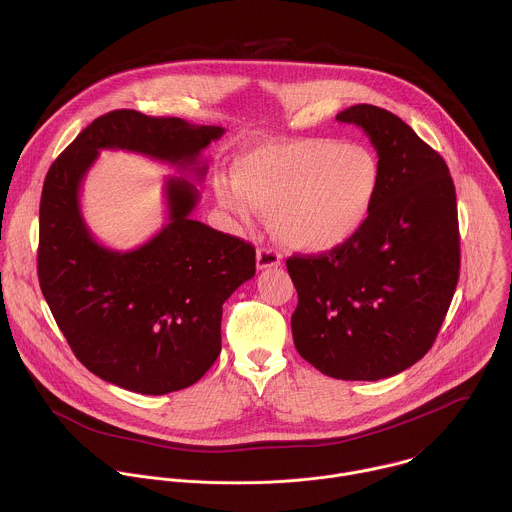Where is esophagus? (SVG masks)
<instances>
[{
	"instance_id": "34e87169",
	"label": "esophagus",
	"mask_w": 512,
	"mask_h": 512,
	"mask_svg": "<svg viewBox=\"0 0 512 512\" xmlns=\"http://www.w3.org/2000/svg\"><path fill=\"white\" fill-rule=\"evenodd\" d=\"M280 262H282V256L274 248H268V246L258 248V252H256V268L258 270L276 268V266H280Z\"/></svg>"
}]
</instances>
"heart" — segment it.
<instances>
[{"label":"heart","instance_id":"heart-1","mask_svg":"<svg viewBox=\"0 0 512 512\" xmlns=\"http://www.w3.org/2000/svg\"><path fill=\"white\" fill-rule=\"evenodd\" d=\"M220 205L244 222L272 217L276 238L297 252L327 254L355 240L382 191V163L365 144L333 138L268 142L238 155Z\"/></svg>","mask_w":512,"mask_h":512}]
</instances>
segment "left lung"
I'll list each match as a JSON object with an SVG mask.
<instances>
[{"instance_id": "obj_1", "label": "left lung", "mask_w": 512, "mask_h": 512, "mask_svg": "<svg viewBox=\"0 0 512 512\" xmlns=\"http://www.w3.org/2000/svg\"><path fill=\"white\" fill-rule=\"evenodd\" d=\"M339 122L363 128L382 191L363 232L339 250L292 256L297 353L339 380H380L434 345L459 280L455 187L436 149L392 112L357 104Z\"/></svg>"}]
</instances>
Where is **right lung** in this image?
<instances>
[{"label":"right lung","instance_id":"add662e5","mask_svg":"<svg viewBox=\"0 0 512 512\" xmlns=\"http://www.w3.org/2000/svg\"><path fill=\"white\" fill-rule=\"evenodd\" d=\"M222 134L220 126L114 110L86 126L45 177L41 292L74 357L106 382L151 396L195 384L220 355L222 303L256 274V250L191 219L199 191L185 177H167L169 222L151 240L128 252L106 248L82 219V179L100 149H126L201 181V153Z\"/></svg>","mask_w":512,"mask_h":512}]
</instances>
